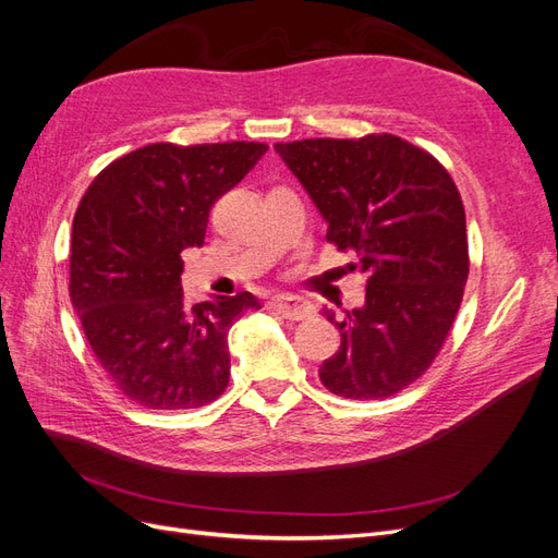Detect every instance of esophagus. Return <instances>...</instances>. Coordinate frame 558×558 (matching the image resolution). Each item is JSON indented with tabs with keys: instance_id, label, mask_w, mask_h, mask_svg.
I'll list each match as a JSON object with an SVG mask.
<instances>
[{
	"instance_id": "obj_1",
	"label": "esophagus",
	"mask_w": 558,
	"mask_h": 558,
	"mask_svg": "<svg viewBox=\"0 0 558 558\" xmlns=\"http://www.w3.org/2000/svg\"><path fill=\"white\" fill-rule=\"evenodd\" d=\"M267 307L272 310L275 314L289 318V320H302L314 314L312 305L307 300H302L298 295H279V298H272L267 302Z\"/></svg>"
}]
</instances>
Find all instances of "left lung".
<instances>
[{"mask_svg":"<svg viewBox=\"0 0 558 558\" xmlns=\"http://www.w3.org/2000/svg\"><path fill=\"white\" fill-rule=\"evenodd\" d=\"M328 223L326 240L356 251L365 302L324 307L340 349L318 367L330 393L388 398L426 373L468 281L465 211L445 167L393 134L275 144Z\"/></svg>","mask_w":558,"mask_h":558,"instance_id":"1","label":"left lung"}]
</instances>
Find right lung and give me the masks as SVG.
I'll use <instances>...</instances> for the list:
<instances>
[{
    "label": "right lung",
    "mask_w": 558,
    "mask_h": 558,
    "mask_svg": "<svg viewBox=\"0 0 558 558\" xmlns=\"http://www.w3.org/2000/svg\"><path fill=\"white\" fill-rule=\"evenodd\" d=\"M267 146L150 144L95 177L72 226L70 298L109 379L146 410H195L226 391L228 330L251 293L191 305L181 251L205 244L214 202Z\"/></svg>",
    "instance_id": "add662e5"
}]
</instances>
